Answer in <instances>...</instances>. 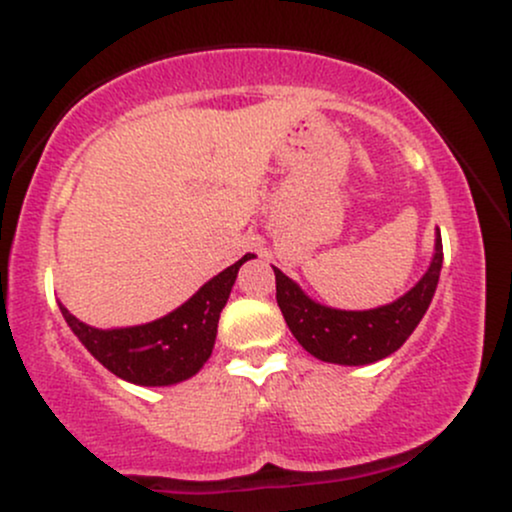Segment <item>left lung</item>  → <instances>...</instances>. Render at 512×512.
<instances>
[{
    "instance_id": "8db88e82",
    "label": "left lung",
    "mask_w": 512,
    "mask_h": 512,
    "mask_svg": "<svg viewBox=\"0 0 512 512\" xmlns=\"http://www.w3.org/2000/svg\"><path fill=\"white\" fill-rule=\"evenodd\" d=\"M443 267V240L436 228V248L426 274L397 301L370 310H339L313 301L281 269L276 274V303L298 344L310 356L337 366H368L383 361L416 330L436 293Z\"/></svg>"
}]
</instances>
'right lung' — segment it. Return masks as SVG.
<instances>
[{
    "instance_id": "add662e5",
    "label": "right lung",
    "mask_w": 512,
    "mask_h": 512,
    "mask_svg": "<svg viewBox=\"0 0 512 512\" xmlns=\"http://www.w3.org/2000/svg\"><path fill=\"white\" fill-rule=\"evenodd\" d=\"M250 257L255 255L248 252L236 264L209 279L173 313L144 325L98 330L81 322L60 303L62 317L88 354L117 378L144 387L178 385L197 375L209 361L221 310L236 284L238 269Z\"/></svg>"
}]
</instances>
